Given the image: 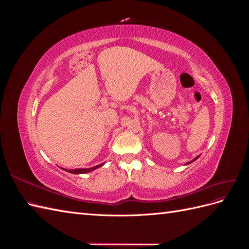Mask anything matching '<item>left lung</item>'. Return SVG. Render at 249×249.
Instances as JSON below:
<instances>
[{"label": "left lung", "instance_id": "obj_1", "mask_svg": "<svg viewBox=\"0 0 249 249\" xmlns=\"http://www.w3.org/2000/svg\"><path fill=\"white\" fill-rule=\"evenodd\" d=\"M198 158H199V156H197L196 158H195V159H193L192 161H190V162H188V163H186V165H188V164H190V163H192V162H194L195 160H196V159H198Z\"/></svg>", "mask_w": 249, "mask_h": 249}]
</instances>
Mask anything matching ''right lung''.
I'll return each instance as SVG.
<instances>
[{
	"label": "right lung",
	"instance_id": "1",
	"mask_svg": "<svg viewBox=\"0 0 249 249\" xmlns=\"http://www.w3.org/2000/svg\"><path fill=\"white\" fill-rule=\"evenodd\" d=\"M103 164H104V163H103ZM103 164L96 165V166L91 167V168H78V169H70V170H66V169H64V170H65V171H67V172L74 173V175H80V173H87V172H90V171H93V170H95L96 168H99V167L103 166Z\"/></svg>",
	"mask_w": 249,
	"mask_h": 249
}]
</instances>
